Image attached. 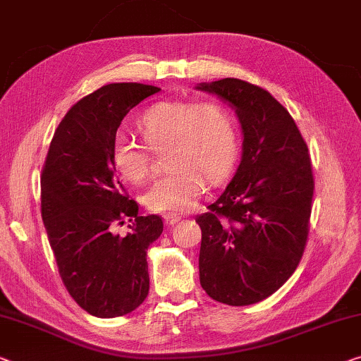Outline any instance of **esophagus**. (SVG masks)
Instances as JSON below:
<instances>
[{
	"mask_svg": "<svg viewBox=\"0 0 361 361\" xmlns=\"http://www.w3.org/2000/svg\"><path fill=\"white\" fill-rule=\"evenodd\" d=\"M180 221V216H176V214H164V224L173 227Z\"/></svg>",
	"mask_w": 361,
	"mask_h": 361,
	"instance_id": "esophagus-1",
	"label": "esophagus"
}]
</instances>
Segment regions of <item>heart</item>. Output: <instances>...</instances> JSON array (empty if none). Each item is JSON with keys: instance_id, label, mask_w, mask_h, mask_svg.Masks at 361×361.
Instances as JSON below:
<instances>
[{"instance_id": "b5f03b06", "label": "heart", "mask_w": 361, "mask_h": 361, "mask_svg": "<svg viewBox=\"0 0 361 361\" xmlns=\"http://www.w3.org/2000/svg\"><path fill=\"white\" fill-rule=\"evenodd\" d=\"M137 129L152 148L169 145L166 164L173 169L158 177L143 195L152 212H188L202 195L203 179L218 185L235 163V123L219 103H157L138 118ZM113 164L127 180L142 182L152 171V157L145 145L119 137L113 147Z\"/></svg>"}]
</instances>
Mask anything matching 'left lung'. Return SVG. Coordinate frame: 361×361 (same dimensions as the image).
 <instances>
[{"label": "left lung", "mask_w": 361, "mask_h": 361, "mask_svg": "<svg viewBox=\"0 0 361 361\" xmlns=\"http://www.w3.org/2000/svg\"><path fill=\"white\" fill-rule=\"evenodd\" d=\"M235 111L243 142L234 177L202 229L200 284L216 302L245 307L282 287L300 263L308 237L314 180L308 147L282 104L240 79L203 82Z\"/></svg>", "instance_id": "left-lung-1"}]
</instances>
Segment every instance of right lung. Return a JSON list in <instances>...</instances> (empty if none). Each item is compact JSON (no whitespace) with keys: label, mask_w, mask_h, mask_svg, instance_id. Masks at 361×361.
<instances>
[{"label":"right lung","mask_w":361,"mask_h":361,"mask_svg":"<svg viewBox=\"0 0 361 361\" xmlns=\"http://www.w3.org/2000/svg\"><path fill=\"white\" fill-rule=\"evenodd\" d=\"M161 88L109 84L72 106L61 121L42 173V218L59 276L79 307L116 318L148 295L147 250L163 232L157 214L140 216L124 193L113 147L124 116ZM129 219L130 232L116 225Z\"/></svg>","instance_id":"add662e5"}]
</instances>
